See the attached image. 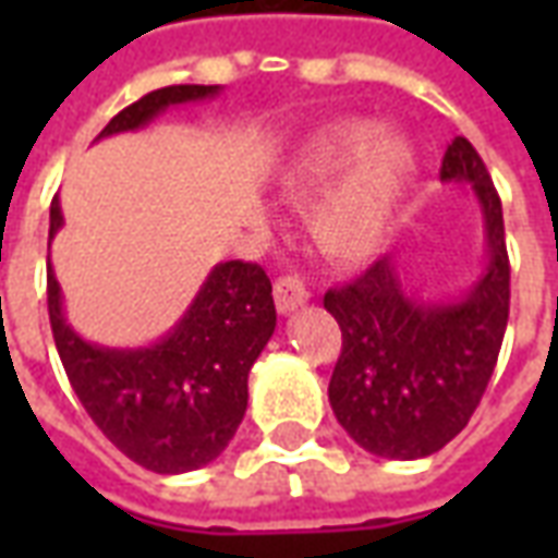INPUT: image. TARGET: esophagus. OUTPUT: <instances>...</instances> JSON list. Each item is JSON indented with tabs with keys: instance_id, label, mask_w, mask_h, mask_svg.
<instances>
[{
	"instance_id": "1",
	"label": "esophagus",
	"mask_w": 558,
	"mask_h": 558,
	"mask_svg": "<svg viewBox=\"0 0 558 558\" xmlns=\"http://www.w3.org/2000/svg\"><path fill=\"white\" fill-rule=\"evenodd\" d=\"M307 290H304L302 283L295 278H280L275 283V304H278V314H292V311H299L302 304H307Z\"/></svg>"
}]
</instances>
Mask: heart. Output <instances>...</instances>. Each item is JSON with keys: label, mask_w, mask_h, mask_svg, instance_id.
I'll return each instance as SVG.
<instances>
[{"label": "heart", "mask_w": 558, "mask_h": 558, "mask_svg": "<svg viewBox=\"0 0 558 558\" xmlns=\"http://www.w3.org/2000/svg\"><path fill=\"white\" fill-rule=\"evenodd\" d=\"M415 170V146L400 131L340 122L307 137L283 170L292 191L330 182L311 208L314 242L335 259H362L383 244Z\"/></svg>", "instance_id": "b5f03b06"}]
</instances>
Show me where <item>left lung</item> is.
Wrapping results in <instances>:
<instances>
[{
  "instance_id": "1",
  "label": "left lung",
  "mask_w": 558,
  "mask_h": 558,
  "mask_svg": "<svg viewBox=\"0 0 558 558\" xmlns=\"http://www.w3.org/2000/svg\"><path fill=\"white\" fill-rule=\"evenodd\" d=\"M442 182L469 184L484 220V266L460 295L424 299L395 256H383L326 292V311L343 331L328 383L340 427L364 451L388 460L436 454L472 418L490 383L508 326V251L502 203L478 151L454 137Z\"/></svg>"
}]
</instances>
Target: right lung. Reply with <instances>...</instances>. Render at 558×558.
Instances as JSON below:
<instances>
[{
    "mask_svg": "<svg viewBox=\"0 0 558 558\" xmlns=\"http://www.w3.org/2000/svg\"><path fill=\"white\" fill-rule=\"evenodd\" d=\"M220 86H167L110 119L98 140L140 131L163 110L206 101ZM65 215L53 196L50 242ZM47 307L74 395L110 442L140 466L179 475L208 466L247 410V374L275 335L271 280L256 263L227 259L208 271L182 319L148 347H101L68 323L65 295L47 256Z\"/></svg>",
    "mask_w": 558,
    "mask_h": 558,
    "instance_id": "add662e5",
    "label": "right lung"
}]
</instances>
